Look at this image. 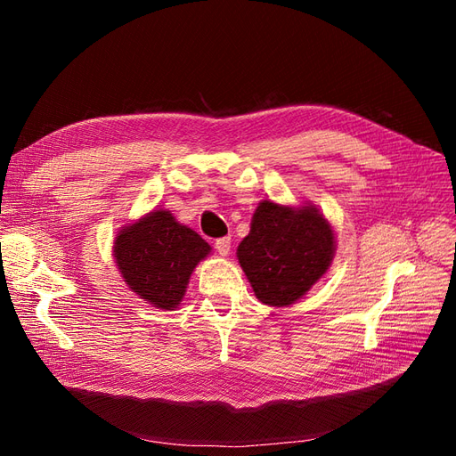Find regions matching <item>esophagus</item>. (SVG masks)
Returning <instances> with one entry per match:
<instances>
[{"mask_svg":"<svg viewBox=\"0 0 456 456\" xmlns=\"http://www.w3.org/2000/svg\"><path fill=\"white\" fill-rule=\"evenodd\" d=\"M230 243H232L230 238H220V240L215 241V249L218 251L220 256H228L230 255Z\"/></svg>","mask_w":456,"mask_h":456,"instance_id":"34e87169","label":"esophagus"}]
</instances>
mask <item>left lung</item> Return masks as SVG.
<instances>
[{"label":"left lung","instance_id":"8db88e82","mask_svg":"<svg viewBox=\"0 0 456 456\" xmlns=\"http://www.w3.org/2000/svg\"><path fill=\"white\" fill-rule=\"evenodd\" d=\"M335 256V232L314 205L262 200L238 260L260 302L289 306L320 281Z\"/></svg>","mask_w":456,"mask_h":456}]
</instances>
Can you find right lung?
Wrapping results in <instances>:
<instances>
[{
  "label": "right lung",
  "mask_w": 456,
  "mask_h": 456,
  "mask_svg": "<svg viewBox=\"0 0 456 456\" xmlns=\"http://www.w3.org/2000/svg\"><path fill=\"white\" fill-rule=\"evenodd\" d=\"M211 247L200 233L156 209L121 228L114 241L116 265L133 293L151 306L175 310L183 302L190 275Z\"/></svg>",
  "instance_id": "right-lung-1"
}]
</instances>
